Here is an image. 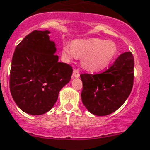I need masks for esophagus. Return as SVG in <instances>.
Here are the masks:
<instances>
[{
	"label": "esophagus",
	"mask_w": 150,
	"mask_h": 150,
	"mask_svg": "<svg viewBox=\"0 0 150 150\" xmlns=\"http://www.w3.org/2000/svg\"><path fill=\"white\" fill-rule=\"evenodd\" d=\"M80 76L79 72V70L78 69H74L73 71V74H72V77L73 78H79Z\"/></svg>",
	"instance_id": "esophagus-1"
}]
</instances>
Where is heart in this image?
Masks as SVG:
<instances>
[{
  "label": "heart",
  "instance_id": "heart-1",
  "mask_svg": "<svg viewBox=\"0 0 150 150\" xmlns=\"http://www.w3.org/2000/svg\"><path fill=\"white\" fill-rule=\"evenodd\" d=\"M117 54V46L114 41L99 38L75 40L71 44L66 43L62 47V56L66 61L82 57V67L90 73L107 69Z\"/></svg>",
  "mask_w": 150,
  "mask_h": 150
}]
</instances>
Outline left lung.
Returning a JSON list of instances; mask_svg holds the SVG:
<instances>
[{
    "label": "left lung",
    "mask_w": 150,
    "mask_h": 150,
    "mask_svg": "<svg viewBox=\"0 0 150 150\" xmlns=\"http://www.w3.org/2000/svg\"><path fill=\"white\" fill-rule=\"evenodd\" d=\"M133 69L132 54L125 52L104 72L80 75L83 85L81 97L88 111L96 116H106L120 108L132 89Z\"/></svg>",
    "instance_id": "8db88e82"
}]
</instances>
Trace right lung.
<instances>
[{
    "label": "right lung",
    "mask_w": 150,
    "mask_h": 150,
    "mask_svg": "<svg viewBox=\"0 0 150 150\" xmlns=\"http://www.w3.org/2000/svg\"><path fill=\"white\" fill-rule=\"evenodd\" d=\"M50 33L48 30L32 32L13 54L11 93L18 107L31 115H41L52 109L72 74L70 65L58 61Z\"/></svg>",
    "instance_id": "1"
}]
</instances>
